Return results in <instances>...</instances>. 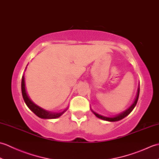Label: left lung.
<instances>
[{
    "instance_id": "obj_1",
    "label": "left lung",
    "mask_w": 159,
    "mask_h": 159,
    "mask_svg": "<svg viewBox=\"0 0 159 159\" xmlns=\"http://www.w3.org/2000/svg\"><path fill=\"white\" fill-rule=\"evenodd\" d=\"M139 88H138L136 98H135V100H134V102H133V104H132V105L129 108H128L127 110H126L125 111H124L123 113H120L119 115H117V116H115V117H104V116H101V115H99V114L95 113L92 110V112L94 113V115H95V116L97 117L100 118V119H102L103 120H106V121H119V120H121V119H123V118H124L126 116H127L128 115L130 114L131 111L133 110L134 107H135L136 104H137V101H138V98H139Z\"/></svg>"
}]
</instances>
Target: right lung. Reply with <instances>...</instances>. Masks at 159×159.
Instances as JSON below:
<instances>
[{"label":"right lung","mask_w":159,"mask_h":159,"mask_svg":"<svg viewBox=\"0 0 159 159\" xmlns=\"http://www.w3.org/2000/svg\"><path fill=\"white\" fill-rule=\"evenodd\" d=\"M21 89H22V94L23 99L25 100L26 105L29 108L30 110H31L33 113H34L37 116H38L40 118H42V119H55L60 117L61 115L65 112L67 110H64L62 112H52V111H46L45 109H42V108L39 107V106L36 105L35 103H33L31 99L29 98L27 93L26 92L25 89V76H22V83H21Z\"/></svg>","instance_id":"add662e5"}]
</instances>
